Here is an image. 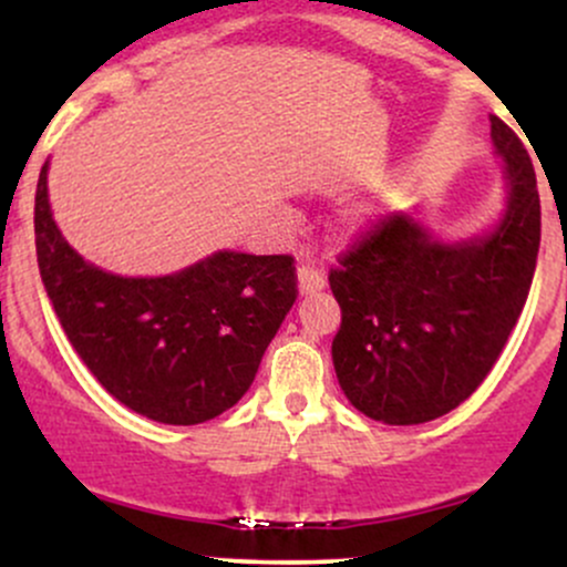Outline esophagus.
I'll list each match as a JSON object with an SVG mask.
<instances>
[{"label": "esophagus", "instance_id": "1", "mask_svg": "<svg viewBox=\"0 0 567 567\" xmlns=\"http://www.w3.org/2000/svg\"><path fill=\"white\" fill-rule=\"evenodd\" d=\"M320 290H324V277L320 271L309 269V266H301V269H298V292H301V296H315V292Z\"/></svg>", "mask_w": 567, "mask_h": 567}]
</instances>
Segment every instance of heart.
I'll list each match as a JSON object with an SVG mask.
<instances>
[{"mask_svg":"<svg viewBox=\"0 0 567 567\" xmlns=\"http://www.w3.org/2000/svg\"><path fill=\"white\" fill-rule=\"evenodd\" d=\"M370 218H373V210H370V207H357V210L349 213L347 229H349V231L365 229V226L370 224Z\"/></svg>","mask_w":567,"mask_h":567,"instance_id":"b5f03b06","label":"heart"}]
</instances>
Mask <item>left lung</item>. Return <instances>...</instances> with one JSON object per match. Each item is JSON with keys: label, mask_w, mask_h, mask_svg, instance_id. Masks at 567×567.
I'll return each instance as SVG.
<instances>
[{"label": "left lung", "mask_w": 567, "mask_h": 567, "mask_svg": "<svg viewBox=\"0 0 567 567\" xmlns=\"http://www.w3.org/2000/svg\"><path fill=\"white\" fill-rule=\"evenodd\" d=\"M491 141L504 173L491 229L442 239L421 210L394 213L330 271L338 383L381 424H426L458 408L496 365L528 298L542 243L536 173L498 116Z\"/></svg>", "instance_id": "left-lung-1"}]
</instances>
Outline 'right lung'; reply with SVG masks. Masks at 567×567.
Returning a JSON list of instances; mask_svg holds the SVG:
<instances>
[{"label": "right lung", "mask_w": 567, "mask_h": 567, "mask_svg": "<svg viewBox=\"0 0 567 567\" xmlns=\"http://www.w3.org/2000/svg\"><path fill=\"white\" fill-rule=\"evenodd\" d=\"M48 173L44 162L34 202L39 275L90 373L159 424L194 426L237 405L296 303L292 258L218 250L173 275H112L58 229Z\"/></svg>", "instance_id": "obj_1"}]
</instances>
